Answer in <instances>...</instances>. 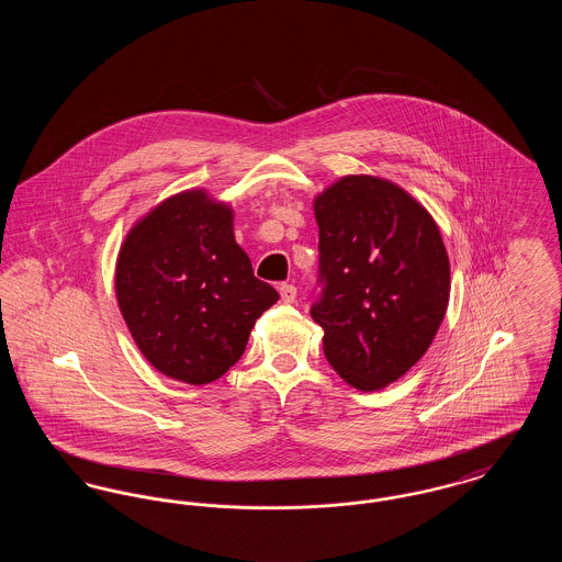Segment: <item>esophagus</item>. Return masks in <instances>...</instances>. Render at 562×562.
Segmentation results:
<instances>
[{"label":"esophagus","mask_w":562,"mask_h":562,"mask_svg":"<svg viewBox=\"0 0 562 562\" xmlns=\"http://www.w3.org/2000/svg\"><path fill=\"white\" fill-rule=\"evenodd\" d=\"M280 296H282L284 303H294L296 289H294L293 284H280Z\"/></svg>","instance_id":"esophagus-1"}]
</instances>
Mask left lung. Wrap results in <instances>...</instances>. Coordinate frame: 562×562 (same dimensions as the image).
I'll return each instance as SVG.
<instances>
[{
    "mask_svg": "<svg viewBox=\"0 0 562 562\" xmlns=\"http://www.w3.org/2000/svg\"><path fill=\"white\" fill-rule=\"evenodd\" d=\"M322 293L312 318L330 367L374 392L428 351L447 314L451 266L431 214L392 181L349 175L314 200Z\"/></svg>",
    "mask_w": 562,
    "mask_h": 562,
    "instance_id": "1",
    "label": "left lung"
}]
</instances>
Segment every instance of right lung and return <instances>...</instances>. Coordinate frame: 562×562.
Segmentation results:
<instances>
[{
	"mask_svg": "<svg viewBox=\"0 0 562 562\" xmlns=\"http://www.w3.org/2000/svg\"><path fill=\"white\" fill-rule=\"evenodd\" d=\"M115 296L149 364L191 385L227 373L280 299L255 278L229 204L204 189L170 195L134 223L117 255Z\"/></svg>",
	"mask_w": 562,
	"mask_h": 562,
	"instance_id": "right-lung-1",
	"label": "right lung"
}]
</instances>
